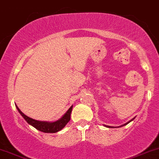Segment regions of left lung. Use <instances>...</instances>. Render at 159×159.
Returning a JSON list of instances; mask_svg holds the SVG:
<instances>
[{"instance_id":"left-lung-1","label":"left lung","mask_w":159,"mask_h":159,"mask_svg":"<svg viewBox=\"0 0 159 159\" xmlns=\"http://www.w3.org/2000/svg\"><path fill=\"white\" fill-rule=\"evenodd\" d=\"M134 118H133V119H131V121H129V122H127V123H125V125H125L129 124V123L130 122V121H132V120H134ZM107 127H108V128H111V126H107Z\"/></svg>"}]
</instances>
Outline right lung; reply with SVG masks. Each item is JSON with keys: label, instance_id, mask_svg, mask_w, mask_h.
<instances>
[{"label": "right lung", "instance_id": "1", "mask_svg": "<svg viewBox=\"0 0 159 159\" xmlns=\"http://www.w3.org/2000/svg\"><path fill=\"white\" fill-rule=\"evenodd\" d=\"M17 107V110L20 112V115H22L24 118L26 120L28 124L32 125L33 127H34L35 129H38V131H41L42 132L45 133H55L59 131L60 130H61L67 125V123L70 121V113H71L72 108L73 107H70L69 109L68 110V111L63 115L61 118L58 120L57 121H54V122H47V121H37V120L32 119V118H29L27 115H25L23 112L21 111L18 108V107Z\"/></svg>", "mask_w": 159, "mask_h": 159}]
</instances>
